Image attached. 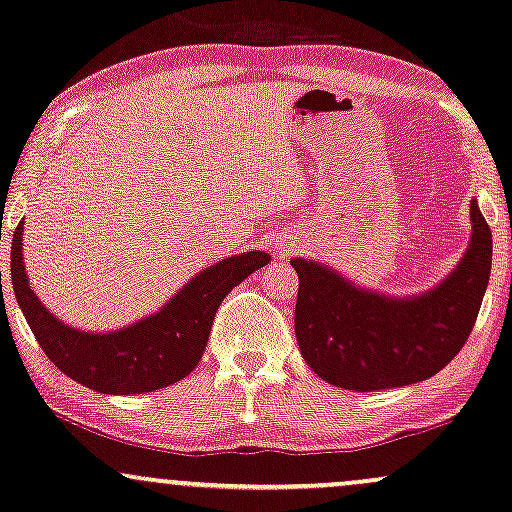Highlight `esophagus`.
Returning <instances> with one entry per match:
<instances>
[{
    "label": "esophagus",
    "mask_w": 512,
    "mask_h": 512,
    "mask_svg": "<svg viewBox=\"0 0 512 512\" xmlns=\"http://www.w3.org/2000/svg\"><path fill=\"white\" fill-rule=\"evenodd\" d=\"M290 250V245H281V248H278V255H283V252H288Z\"/></svg>",
    "instance_id": "esophagus-1"
}]
</instances>
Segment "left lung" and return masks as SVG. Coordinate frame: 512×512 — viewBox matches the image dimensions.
<instances>
[{
  "label": "left lung",
  "instance_id": "1",
  "mask_svg": "<svg viewBox=\"0 0 512 512\" xmlns=\"http://www.w3.org/2000/svg\"><path fill=\"white\" fill-rule=\"evenodd\" d=\"M472 234L461 262L418 295L361 288L328 264L293 257L300 290L295 335L307 366L335 387L390 390L428 380L461 352L491 274V229L470 200Z\"/></svg>",
  "mask_w": 512,
  "mask_h": 512
}]
</instances>
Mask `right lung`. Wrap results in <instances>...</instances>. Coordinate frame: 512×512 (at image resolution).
Segmentation results:
<instances>
[{
  "instance_id": "add662e5",
  "label": "right lung",
  "mask_w": 512,
  "mask_h": 512,
  "mask_svg": "<svg viewBox=\"0 0 512 512\" xmlns=\"http://www.w3.org/2000/svg\"><path fill=\"white\" fill-rule=\"evenodd\" d=\"M269 262L264 250L226 257L198 271L158 312L118 331L96 333L63 323L32 290L23 260V222L11 243L18 307L44 354L75 383L103 394H144L186 378L203 357L224 297Z\"/></svg>"
}]
</instances>
